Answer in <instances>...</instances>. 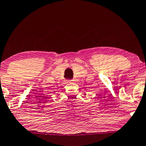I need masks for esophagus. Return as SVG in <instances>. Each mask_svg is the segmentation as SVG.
<instances>
[{
	"instance_id": "34e87169",
	"label": "esophagus",
	"mask_w": 146,
	"mask_h": 146,
	"mask_svg": "<svg viewBox=\"0 0 146 146\" xmlns=\"http://www.w3.org/2000/svg\"><path fill=\"white\" fill-rule=\"evenodd\" d=\"M71 81H73V80H69V82H71Z\"/></svg>"
}]
</instances>
